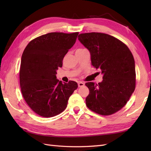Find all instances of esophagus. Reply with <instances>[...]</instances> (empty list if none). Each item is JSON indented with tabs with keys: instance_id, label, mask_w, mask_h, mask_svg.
Masks as SVG:
<instances>
[{
	"instance_id": "esophagus-1",
	"label": "esophagus",
	"mask_w": 151,
	"mask_h": 151,
	"mask_svg": "<svg viewBox=\"0 0 151 151\" xmlns=\"http://www.w3.org/2000/svg\"><path fill=\"white\" fill-rule=\"evenodd\" d=\"M84 85H85V84L84 83H83V82H79V83H78V86L79 87V88L83 87Z\"/></svg>"
}]
</instances>
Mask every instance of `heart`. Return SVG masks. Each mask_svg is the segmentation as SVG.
I'll return each mask as SVG.
<instances>
[{
	"instance_id": "obj_1",
	"label": "heart",
	"mask_w": 151,
	"mask_h": 151,
	"mask_svg": "<svg viewBox=\"0 0 151 151\" xmlns=\"http://www.w3.org/2000/svg\"><path fill=\"white\" fill-rule=\"evenodd\" d=\"M86 50V49H78L77 50Z\"/></svg>"
}]
</instances>
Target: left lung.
Masks as SVG:
<instances>
[{
	"label": "left lung",
	"mask_w": 151,
	"mask_h": 151,
	"mask_svg": "<svg viewBox=\"0 0 151 151\" xmlns=\"http://www.w3.org/2000/svg\"><path fill=\"white\" fill-rule=\"evenodd\" d=\"M78 37L90 52L91 65L103 75L98 84L86 83L89 89L87 106L99 115H112L125 106L135 90L133 55L125 44L111 35L88 33Z\"/></svg>",
	"instance_id": "left-lung-1"
}]
</instances>
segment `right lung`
Segmentation results:
<instances>
[{
    "instance_id": "right-lung-1",
    "label": "right lung",
    "mask_w": 151,
    "mask_h": 151,
    "mask_svg": "<svg viewBox=\"0 0 151 151\" xmlns=\"http://www.w3.org/2000/svg\"><path fill=\"white\" fill-rule=\"evenodd\" d=\"M78 34L43 35L31 41L22 53L19 71L22 94L30 108L41 116L52 117L62 113L78 87L75 81L63 84L56 77Z\"/></svg>"
}]
</instances>
